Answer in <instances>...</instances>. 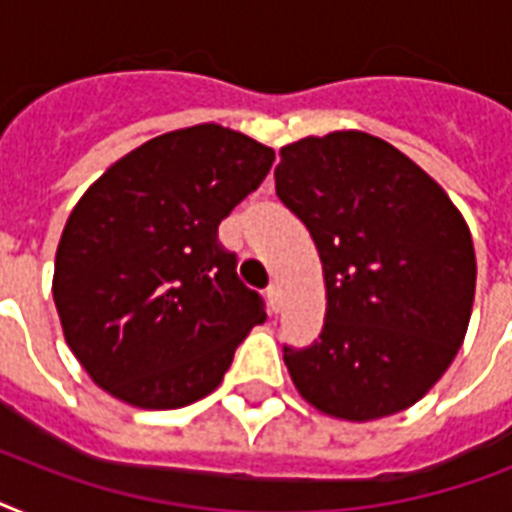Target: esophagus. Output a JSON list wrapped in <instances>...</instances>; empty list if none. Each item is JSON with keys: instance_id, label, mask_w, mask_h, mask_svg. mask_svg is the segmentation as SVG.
Segmentation results:
<instances>
[{"instance_id": "34e87169", "label": "esophagus", "mask_w": 512, "mask_h": 512, "mask_svg": "<svg viewBox=\"0 0 512 512\" xmlns=\"http://www.w3.org/2000/svg\"><path fill=\"white\" fill-rule=\"evenodd\" d=\"M265 297H268V305H271V311L273 313L279 311V289L268 287V289H265Z\"/></svg>"}]
</instances>
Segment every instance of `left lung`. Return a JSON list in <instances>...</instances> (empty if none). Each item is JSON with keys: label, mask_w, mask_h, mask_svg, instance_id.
Masks as SVG:
<instances>
[{"label": "left lung", "mask_w": 512, "mask_h": 512, "mask_svg": "<svg viewBox=\"0 0 512 512\" xmlns=\"http://www.w3.org/2000/svg\"><path fill=\"white\" fill-rule=\"evenodd\" d=\"M276 193L319 249L327 316L311 348H284L297 393L369 422L404 412L457 356L476 295L465 217L396 146L358 130L279 151Z\"/></svg>", "instance_id": "1"}]
</instances>
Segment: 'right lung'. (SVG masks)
Wrapping results in <instances>:
<instances>
[{"label": "right lung", "instance_id": "obj_1", "mask_svg": "<svg viewBox=\"0 0 512 512\" xmlns=\"http://www.w3.org/2000/svg\"><path fill=\"white\" fill-rule=\"evenodd\" d=\"M273 159L241 132L196 124L122 156L76 201L52 297L95 385L138 409H180L223 382L265 311L217 225Z\"/></svg>", "mask_w": 512, "mask_h": 512}]
</instances>
